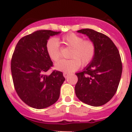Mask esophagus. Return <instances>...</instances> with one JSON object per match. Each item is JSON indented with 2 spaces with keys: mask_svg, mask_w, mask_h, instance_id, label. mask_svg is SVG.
Segmentation results:
<instances>
[{
  "mask_svg": "<svg viewBox=\"0 0 132 132\" xmlns=\"http://www.w3.org/2000/svg\"><path fill=\"white\" fill-rule=\"evenodd\" d=\"M63 76H64V77L67 78L69 76V73H66V72H64V73H63Z\"/></svg>",
  "mask_w": 132,
  "mask_h": 132,
  "instance_id": "1",
  "label": "esophagus"
}]
</instances>
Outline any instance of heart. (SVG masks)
<instances>
[{
  "mask_svg": "<svg viewBox=\"0 0 132 132\" xmlns=\"http://www.w3.org/2000/svg\"><path fill=\"white\" fill-rule=\"evenodd\" d=\"M61 42L66 46L71 48L69 59H63L56 63V68L61 71L70 73L76 71L80 65L85 67L91 63L96 52L94 42L90 39H84L83 37L75 33H69L61 37ZM46 52L50 59L58 61L61 58V52L59 41L51 38L47 41Z\"/></svg>",
  "mask_w": 132,
  "mask_h": 132,
  "instance_id": "obj_1",
  "label": "heart"
}]
</instances>
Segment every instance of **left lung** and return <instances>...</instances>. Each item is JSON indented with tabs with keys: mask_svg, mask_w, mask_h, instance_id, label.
Listing matches in <instances>:
<instances>
[{
	"mask_svg": "<svg viewBox=\"0 0 132 132\" xmlns=\"http://www.w3.org/2000/svg\"><path fill=\"white\" fill-rule=\"evenodd\" d=\"M78 32L94 42L96 52L93 60L82 72L76 73V95L81 102L98 107L109 102L116 93L122 72L120 54L110 38L91 29Z\"/></svg>",
	"mask_w": 132,
	"mask_h": 132,
	"instance_id": "8db88e82",
	"label": "left lung"
}]
</instances>
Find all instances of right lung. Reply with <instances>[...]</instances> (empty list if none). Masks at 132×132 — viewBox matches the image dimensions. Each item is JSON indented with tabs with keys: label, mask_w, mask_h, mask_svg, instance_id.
<instances>
[{
	"label": "right lung",
	"mask_w": 132,
	"mask_h": 132,
	"mask_svg": "<svg viewBox=\"0 0 132 132\" xmlns=\"http://www.w3.org/2000/svg\"><path fill=\"white\" fill-rule=\"evenodd\" d=\"M59 32L38 30L22 37L17 44L11 59V73L14 88L23 102L36 109L48 108L56 102L65 78L63 73L54 70L46 52L50 36Z\"/></svg>",
	"instance_id": "add662e5"
}]
</instances>
